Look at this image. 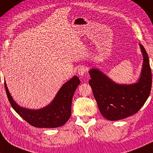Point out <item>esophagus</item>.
I'll use <instances>...</instances> for the list:
<instances>
[{
    "label": "esophagus",
    "instance_id": "1",
    "mask_svg": "<svg viewBox=\"0 0 153 153\" xmlns=\"http://www.w3.org/2000/svg\"><path fill=\"white\" fill-rule=\"evenodd\" d=\"M77 72H78V74L79 75V76H82L85 74H87V67H85V66H79V67L78 68V71H77Z\"/></svg>",
    "mask_w": 153,
    "mask_h": 153
}]
</instances>
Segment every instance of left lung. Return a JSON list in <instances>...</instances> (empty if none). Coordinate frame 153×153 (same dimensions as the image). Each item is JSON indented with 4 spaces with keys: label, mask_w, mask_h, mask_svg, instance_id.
<instances>
[{
    "label": "left lung",
    "mask_w": 153,
    "mask_h": 153,
    "mask_svg": "<svg viewBox=\"0 0 153 153\" xmlns=\"http://www.w3.org/2000/svg\"><path fill=\"white\" fill-rule=\"evenodd\" d=\"M143 68L138 82L118 85L97 69L89 71V80L101 114L109 120H117L136 114L150 95L152 74L147 53L140 44Z\"/></svg>",
    "instance_id": "8db88e82"
}]
</instances>
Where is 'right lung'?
<instances>
[{
    "label": "right lung",
    "mask_w": 153,
    "mask_h": 153,
    "mask_svg": "<svg viewBox=\"0 0 153 153\" xmlns=\"http://www.w3.org/2000/svg\"><path fill=\"white\" fill-rule=\"evenodd\" d=\"M80 84L77 76L62 86L53 102L44 108L32 110L19 107L11 95L5 82L7 96L13 109L30 125L36 128H54L62 126L71 115L72 98L76 88Z\"/></svg>",
    "instance_id": "add662e5"
}]
</instances>
